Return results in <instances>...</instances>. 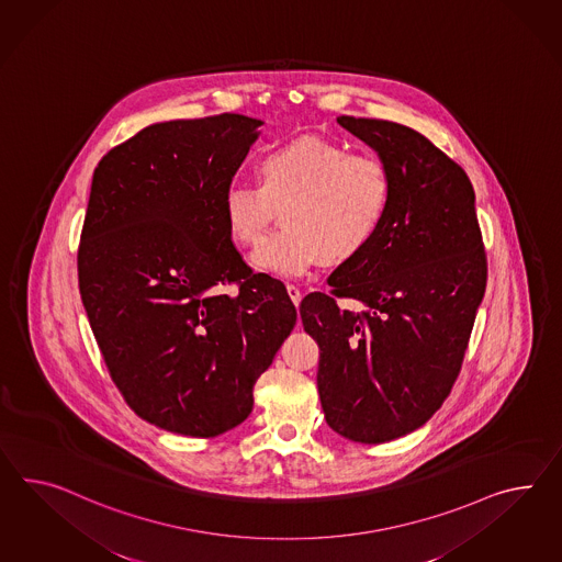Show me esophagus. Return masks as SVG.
Returning <instances> with one entry per match:
<instances>
[{
	"label": "esophagus",
	"mask_w": 562,
	"mask_h": 562,
	"mask_svg": "<svg viewBox=\"0 0 562 562\" xmlns=\"http://www.w3.org/2000/svg\"><path fill=\"white\" fill-rule=\"evenodd\" d=\"M288 293L289 297H291V302H293V305L297 307V305L302 303V291L295 288V285H288Z\"/></svg>",
	"instance_id": "1"
}]
</instances>
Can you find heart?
<instances>
[{
	"instance_id": "obj_1",
	"label": "heart",
	"mask_w": 562,
	"mask_h": 562,
	"mask_svg": "<svg viewBox=\"0 0 562 562\" xmlns=\"http://www.w3.org/2000/svg\"><path fill=\"white\" fill-rule=\"evenodd\" d=\"M255 177L257 186L226 189L224 220L236 245L255 246L279 209L284 226L252 252V265L281 277H297L319 260L357 259L381 231L393 193L379 155L317 138L269 148Z\"/></svg>"
}]
</instances>
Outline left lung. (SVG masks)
Masks as SVG:
<instances>
[{
    "instance_id": "8db88e82",
    "label": "left lung",
    "mask_w": 562,
    "mask_h": 562,
    "mask_svg": "<svg viewBox=\"0 0 562 562\" xmlns=\"http://www.w3.org/2000/svg\"><path fill=\"white\" fill-rule=\"evenodd\" d=\"M387 162V217L357 259L300 305L319 346L317 391L334 432L381 445L424 426L447 400L487 285L475 191L461 165L416 130L340 115ZM336 299H355L360 313Z\"/></svg>"
}]
</instances>
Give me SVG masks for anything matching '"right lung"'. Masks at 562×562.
I'll return each mask as SVG.
<instances>
[{"label":"right lung","instance_id":"1","mask_svg":"<svg viewBox=\"0 0 562 562\" xmlns=\"http://www.w3.org/2000/svg\"><path fill=\"white\" fill-rule=\"evenodd\" d=\"M260 120L160 122L100 160L77 252L79 291L112 381L167 432L212 438L297 322L288 289L232 245L224 193Z\"/></svg>","mask_w":562,"mask_h":562}]
</instances>
